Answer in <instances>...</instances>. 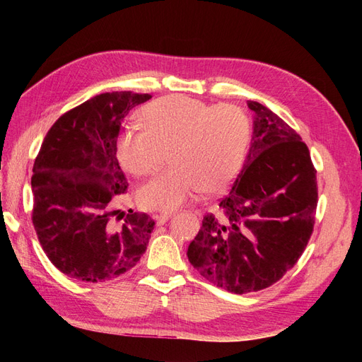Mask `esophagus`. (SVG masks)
<instances>
[{
	"instance_id": "1",
	"label": "esophagus",
	"mask_w": 362,
	"mask_h": 362,
	"mask_svg": "<svg viewBox=\"0 0 362 362\" xmlns=\"http://www.w3.org/2000/svg\"><path fill=\"white\" fill-rule=\"evenodd\" d=\"M170 217H172V213H169V211H168V213H161V214H156V216H154V218H156V222H157V225H158V226L166 223Z\"/></svg>"
}]
</instances>
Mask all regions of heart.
Instances as JSON below:
<instances>
[{"mask_svg":"<svg viewBox=\"0 0 362 362\" xmlns=\"http://www.w3.org/2000/svg\"><path fill=\"white\" fill-rule=\"evenodd\" d=\"M144 129L117 139V158L134 177L156 173L168 152L170 169L139 192L148 210H175L201 190L217 193L242 168L249 144V119L233 104L210 105L169 95L140 112Z\"/></svg>","mask_w":362,"mask_h":362,"instance_id":"heart-1","label":"heart"}]
</instances>
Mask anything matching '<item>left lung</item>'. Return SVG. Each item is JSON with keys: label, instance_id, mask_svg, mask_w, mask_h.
Returning a JSON list of instances; mask_svg holds the SVG:
<instances>
[{"label": "left lung", "instance_id": "1", "mask_svg": "<svg viewBox=\"0 0 362 362\" xmlns=\"http://www.w3.org/2000/svg\"><path fill=\"white\" fill-rule=\"evenodd\" d=\"M254 133L218 214H206L189 245L190 264L229 293L270 287L290 270L313 234L317 178L300 136L257 101Z\"/></svg>", "mask_w": 362, "mask_h": 362}]
</instances>
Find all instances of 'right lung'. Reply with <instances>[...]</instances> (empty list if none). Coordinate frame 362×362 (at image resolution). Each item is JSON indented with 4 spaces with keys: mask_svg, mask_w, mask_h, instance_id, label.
<instances>
[{
    "mask_svg": "<svg viewBox=\"0 0 362 362\" xmlns=\"http://www.w3.org/2000/svg\"><path fill=\"white\" fill-rule=\"evenodd\" d=\"M151 98L96 95L60 116L43 139L33 166L31 218L43 252L72 279L117 278L145 254L156 222L145 213H120L113 201L128 189L116 157L120 125Z\"/></svg>",
    "mask_w": 362,
    "mask_h": 362,
    "instance_id": "obj_1",
    "label": "right lung"
}]
</instances>
